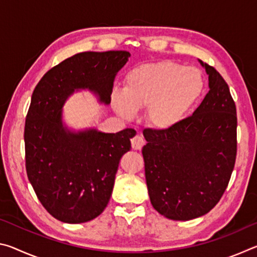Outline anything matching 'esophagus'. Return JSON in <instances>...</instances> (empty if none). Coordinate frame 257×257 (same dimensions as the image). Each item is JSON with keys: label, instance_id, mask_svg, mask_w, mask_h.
I'll return each instance as SVG.
<instances>
[{"label": "esophagus", "instance_id": "1", "mask_svg": "<svg viewBox=\"0 0 257 257\" xmlns=\"http://www.w3.org/2000/svg\"><path fill=\"white\" fill-rule=\"evenodd\" d=\"M145 144V139L142 135H136L133 139H132V146L134 150H142V147Z\"/></svg>", "mask_w": 257, "mask_h": 257}]
</instances>
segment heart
<instances>
[{"mask_svg":"<svg viewBox=\"0 0 257 257\" xmlns=\"http://www.w3.org/2000/svg\"><path fill=\"white\" fill-rule=\"evenodd\" d=\"M204 78L197 68L175 61L143 63L124 77L123 88L113 90L111 103L123 119L144 108L146 122L169 129L184 120L204 92Z\"/></svg>","mask_w":257,"mask_h":257,"instance_id":"1","label":"heart"}]
</instances>
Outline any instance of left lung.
I'll list each match as a JSON object with an SVG mask.
<instances>
[{
    "label": "left lung",
    "mask_w": 257,
    "mask_h": 257,
    "mask_svg": "<svg viewBox=\"0 0 257 257\" xmlns=\"http://www.w3.org/2000/svg\"><path fill=\"white\" fill-rule=\"evenodd\" d=\"M210 90L193 115L169 129H145V177L153 207L187 221L214 207L227 189L237 155L236 104L214 68L203 63Z\"/></svg>",
    "instance_id": "1"
}]
</instances>
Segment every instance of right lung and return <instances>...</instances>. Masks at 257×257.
<instances>
[{
	"label": "right lung",
	"instance_id": "add662e5",
	"mask_svg": "<svg viewBox=\"0 0 257 257\" xmlns=\"http://www.w3.org/2000/svg\"><path fill=\"white\" fill-rule=\"evenodd\" d=\"M129 56L82 52L50 69L35 87L25 123L26 170L42 205L62 222H87L104 211L136 132L72 133L63 127L61 108L75 89L88 88L110 103L114 77Z\"/></svg>",
	"mask_w": 257,
	"mask_h": 257
}]
</instances>
